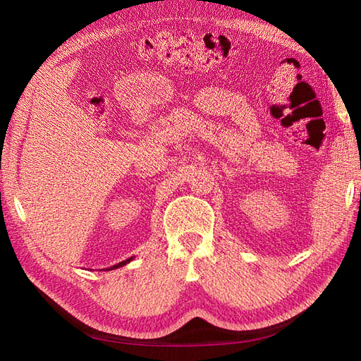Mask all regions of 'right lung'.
Returning a JSON list of instances; mask_svg holds the SVG:
<instances>
[{"mask_svg":"<svg viewBox=\"0 0 361 361\" xmlns=\"http://www.w3.org/2000/svg\"><path fill=\"white\" fill-rule=\"evenodd\" d=\"M134 257H129V259H126V260H123V262H120V264H117V265H113V267H110V268H106L105 271H111V269H116V268H120V267H123V265H126V264H129L130 260H133Z\"/></svg>","mask_w":361,"mask_h":361,"instance_id":"right-lung-1","label":"right lung"}]
</instances>
